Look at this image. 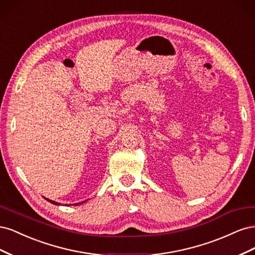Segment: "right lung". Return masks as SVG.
I'll return each instance as SVG.
<instances>
[{
  "mask_svg": "<svg viewBox=\"0 0 255 255\" xmlns=\"http://www.w3.org/2000/svg\"><path fill=\"white\" fill-rule=\"evenodd\" d=\"M45 200H47V201H49V202H51L52 204H55V205H60V203H58V202H55V201H52V200H50V199H47L45 198ZM87 201V200H86ZM86 201H83V202H80V203H75V204H73V205H80V204H83V203H85Z\"/></svg>",
  "mask_w": 255,
  "mask_h": 255,
  "instance_id": "obj_1",
  "label": "right lung"
}]
</instances>
